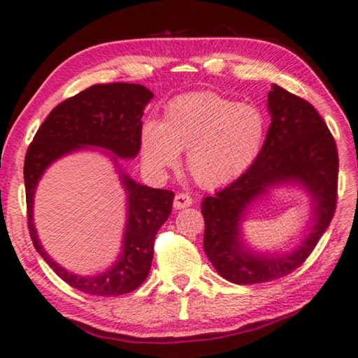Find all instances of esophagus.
Returning a JSON list of instances; mask_svg holds the SVG:
<instances>
[{"label": "esophagus", "mask_w": 358, "mask_h": 358, "mask_svg": "<svg viewBox=\"0 0 358 358\" xmlns=\"http://www.w3.org/2000/svg\"><path fill=\"white\" fill-rule=\"evenodd\" d=\"M191 205H192V197L189 196V194H186V192H178L177 196H175V199H173V207L177 208V210L191 207Z\"/></svg>", "instance_id": "1"}]
</instances>
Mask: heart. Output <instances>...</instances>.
<instances>
[{
    "instance_id": "b5f03b06",
    "label": "heart",
    "mask_w": 358,
    "mask_h": 358,
    "mask_svg": "<svg viewBox=\"0 0 358 358\" xmlns=\"http://www.w3.org/2000/svg\"><path fill=\"white\" fill-rule=\"evenodd\" d=\"M265 137L259 108L215 93L187 94L172 101L164 121L142 126L143 159L155 171L175 166L186 151V169L205 187L226 185L256 159Z\"/></svg>"
}]
</instances>
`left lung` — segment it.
Here are the masks:
<instances>
[{"label":"left lung","mask_w":358,"mask_h":358,"mask_svg":"<svg viewBox=\"0 0 358 358\" xmlns=\"http://www.w3.org/2000/svg\"><path fill=\"white\" fill-rule=\"evenodd\" d=\"M271 123L265 142L245 173L202 202L203 250L224 280L259 284L287 276L310 257L330 226L338 199V150L325 121L310 102L273 85L268 93ZM295 180L310 192L313 229L287 255L245 250L239 224L244 211L271 185Z\"/></svg>","instance_id":"8db88e82"}]
</instances>
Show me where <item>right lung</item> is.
<instances>
[{
	"label": "right lung",
	"mask_w": 358,
	"mask_h": 358,
	"mask_svg": "<svg viewBox=\"0 0 358 358\" xmlns=\"http://www.w3.org/2000/svg\"><path fill=\"white\" fill-rule=\"evenodd\" d=\"M153 93L136 83L93 85L63 101L48 113L29 143L23 177L27 189L28 229L36 251L69 286L90 295L118 296L142 286L153 260L155 237L172 211L175 194L136 183L121 169V181L128 192L123 250L106 273L77 276L66 271L44 251L33 224V197L38 181L53 161L85 147H99L112 159H132L142 145V115Z\"/></svg>",
	"instance_id": "right-lung-1"
}]
</instances>
